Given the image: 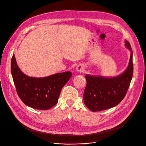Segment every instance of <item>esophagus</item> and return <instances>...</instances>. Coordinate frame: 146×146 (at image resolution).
<instances>
[{
	"label": "esophagus",
	"instance_id": "1",
	"mask_svg": "<svg viewBox=\"0 0 146 146\" xmlns=\"http://www.w3.org/2000/svg\"><path fill=\"white\" fill-rule=\"evenodd\" d=\"M84 70V66L82 64H79L78 66H77V67L76 68V70L77 72H83Z\"/></svg>",
	"mask_w": 146,
	"mask_h": 146
}]
</instances>
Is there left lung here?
Returning <instances> with one entry per match:
<instances>
[{
  "instance_id": "obj_1",
  "label": "left lung",
  "mask_w": 146,
  "mask_h": 146,
  "mask_svg": "<svg viewBox=\"0 0 146 146\" xmlns=\"http://www.w3.org/2000/svg\"><path fill=\"white\" fill-rule=\"evenodd\" d=\"M125 43L131 54L127 68L122 73L113 77L85 76L87 85L83 100L86 107L92 112L113 108L126 96L133 76V64L131 46L127 40Z\"/></svg>"
}]
</instances>
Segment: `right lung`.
<instances>
[{"instance_id": "obj_1", "label": "right lung", "mask_w": 146, "mask_h": 146, "mask_svg": "<svg viewBox=\"0 0 146 146\" xmlns=\"http://www.w3.org/2000/svg\"><path fill=\"white\" fill-rule=\"evenodd\" d=\"M11 73L21 100L30 107L41 110H49L57 104L62 88L72 76L70 72H66L45 77H29L19 69L14 54Z\"/></svg>"}]
</instances>
